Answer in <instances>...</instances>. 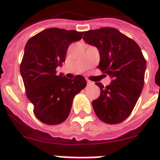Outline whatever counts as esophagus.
I'll list each match as a JSON object with an SVG mask.
<instances>
[{
    "mask_svg": "<svg viewBox=\"0 0 160 160\" xmlns=\"http://www.w3.org/2000/svg\"><path fill=\"white\" fill-rule=\"evenodd\" d=\"M87 84L88 85H91V84H94L91 81H89V80H87Z\"/></svg>",
    "mask_w": 160,
    "mask_h": 160,
    "instance_id": "obj_1",
    "label": "esophagus"
}]
</instances>
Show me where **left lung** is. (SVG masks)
<instances>
[{
	"mask_svg": "<svg viewBox=\"0 0 160 160\" xmlns=\"http://www.w3.org/2000/svg\"><path fill=\"white\" fill-rule=\"evenodd\" d=\"M82 39L98 49V68L112 78L106 87L96 82L101 94L92 102L95 113L108 124L123 122L131 114L144 86L147 62L140 46L113 28L84 32Z\"/></svg>",
	"mask_w": 160,
	"mask_h": 160,
	"instance_id": "1",
	"label": "left lung"
}]
</instances>
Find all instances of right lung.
<instances>
[{"label": "right lung", "mask_w": 160, "mask_h": 160, "mask_svg": "<svg viewBox=\"0 0 160 160\" xmlns=\"http://www.w3.org/2000/svg\"><path fill=\"white\" fill-rule=\"evenodd\" d=\"M82 32L60 28L45 29L26 44L20 75L36 117L48 125L64 122L70 114L74 96L86 86L85 78L78 75L70 79L56 74L65 61L68 47L82 38Z\"/></svg>", "instance_id": "1"}]
</instances>
